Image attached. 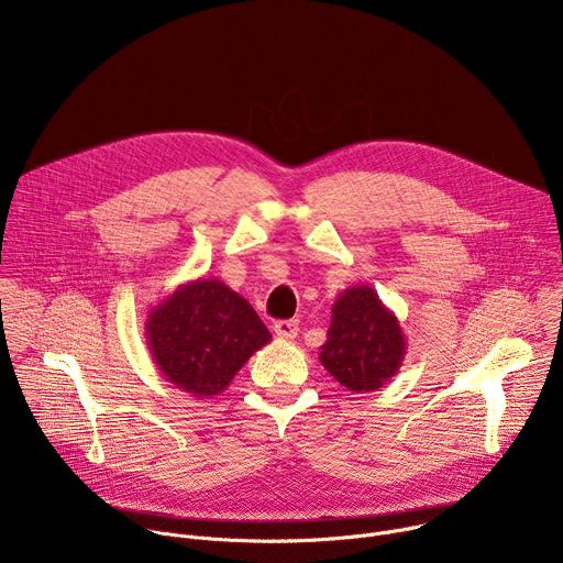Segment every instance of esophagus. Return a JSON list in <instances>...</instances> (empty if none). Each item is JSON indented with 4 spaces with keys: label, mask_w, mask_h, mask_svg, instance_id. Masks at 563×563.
Segmentation results:
<instances>
[{
    "label": "esophagus",
    "mask_w": 563,
    "mask_h": 563,
    "mask_svg": "<svg viewBox=\"0 0 563 563\" xmlns=\"http://www.w3.org/2000/svg\"><path fill=\"white\" fill-rule=\"evenodd\" d=\"M278 339H296L298 336V320H278L274 325Z\"/></svg>",
    "instance_id": "esophagus-1"
}]
</instances>
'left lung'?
<instances>
[{
    "instance_id": "obj_1",
    "label": "left lung",
    "mask_w": 563,
    "mask_h": 563,
    "mask_svg": "<svg viewBox=\"0 0 563 563\" xmlns=\"http://www.w3.org/2000/svg\"><path fill=\"white\" fill-rule=\"evenodd\" d=\"M406 350L394 311L369 285H356L332 305V325L318 358L341 385L361 394L389 383L404 365Z\"/></svg>"
}]
</instances>
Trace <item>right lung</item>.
Returning a JSON list of instances; mask_svg holds the SVG:
<instances>
[{
    "instance_id": "1",
    "label": "right lung",
    "mask_w": 563,
    "mask_h": 563,
    "mask_svg": "<svg viewBox=\"0 0 563 563\" xmlns=\"http://www.w3.org/2000/svg\"><path fill=\"white\" fill-rule=\"evenodd\" d=\"M146 345L163 376L196 398L227 389L272 341L256 309L218 278L180 285L146 316Z\"/></svg>"
}]
</instances>
